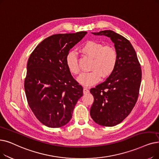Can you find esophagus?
Returning <instances> with one entry per match:
<instances>
[{
  "mask_svg": "<svg viewBox=\"0 0 159 159\" xmlns=\"http://www.w3.org/2000/svg\"><path fill=\"white\" fill-rule=\"evenodd\" d=\"M83 92H84V94H86V93H89V89H88L87 87H84V88H83Z\"/></svg>",
  "mask_w": 159,
  "mask_h": 159,
  "instance_id": "obj_1",
  "label": "esophagus"
}]
</instances>
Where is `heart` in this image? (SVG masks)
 <instances>
[{
	"label": "heart",
	"mask_w": 159,
	"mask_h": 159,
	"mask_svg": "<svg viewBox=\"0 0 159 159\" xmlns=\"http://www.w3.org/2000/svg\"><path fill=\"white\" fill-rule=\"evenodd\" d=\"M80 52L92 58L90 70L82 74L78 79L80 84L85 86L95 84L101 80L111 75L118 61V54L112 45H104L99 41H87L80 48ZM66 64L68 70L73 75H79L80 69L77 55L73 51L68 52L66 57Z\"/></svg>",
	"instance_id": "heart-1"
}]
</instances>
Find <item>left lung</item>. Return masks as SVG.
<instances>
[{"instance_id": "1", "label": "left lung", "mask_w": 159, "mask_h": 159, "mask_svg": "<svg viewBox=\"0 0 159 159\" xmlns=\"http://www.w3.org/2000/svg\"><path fill=\"white\" fill-rule=\"evenodd\" d=\"M92 34L110 38L118 54L114 72L105 81L90 89L94 98L90 108L92 118L100 125L113 127L127 118L136 104L142 79L141 66L127 39L110 30Z\"/></svg>"}]
</instances>
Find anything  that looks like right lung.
I'll list each match as a JSON object with an SVG mask.
<instances>
[{
	"instance_id": "right-lung-1",
	"label": "right lung",
	"mask_w": 159,
	"mask_h": 159,
	"mask_svg": "<svg viewBox=\"0 0 159 159\" xmlns=\"http://www.w3.org/2000/svg\"><path fill=\"white\" fill-rule=\"evenodd\" d=\"M87 32L57 34L43 40L30 55L25 79L27 102L36 118L58 128L70 121L83 88L68 70L66 57Z\"/></svg>"
}]
</instances>
